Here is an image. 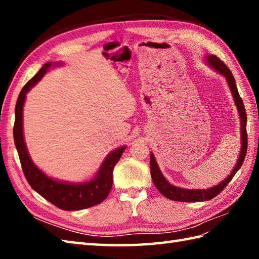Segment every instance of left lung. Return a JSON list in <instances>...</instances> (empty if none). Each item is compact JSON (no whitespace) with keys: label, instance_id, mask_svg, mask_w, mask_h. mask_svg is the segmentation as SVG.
I'll return each instance as SVG.
<instances>
[{"label":"left lung","instance_id":"obj_1","mask_svg":"<svg viewBox=\"0 0 259 259\" xmlns=\"http://www.w3.org/2000/svg\"><path fill=\"white\" fill-rule=\"evenodd\" d=\"M205 63H207L209 67L216 71L217 73L225 76V79H226L227 84L229 87V90L232 92L234 102L236 104V108H237L239 119H240V139H241L240 145L241 146H240L239 156L237 159V162L235 164V167L233 168V170L230 171V174L227 176V177L222 181V183H219L216 186H212L210 188H207V189H186V188H180V187L171 185L166 178H164V176L160 171V168L158 166L155 156H153L152 152H150V174H151L153 184H155L156 188L170 200L183 201V202H196V201H206V200L212 199L213 197H216L218 194H221L225 187L230 183V180L233 179L235 174L240 169L241 164H243L246 157L247 115H246V110L244 107V102L241 100L237 90V85H236L234 75L232 74V72H230V70L228 69L227 65L223 61H221V60H219L216 56H213V54H207L205 58Z\"/></svg>","mask_w":259,"mask_h":259}]
</instances>
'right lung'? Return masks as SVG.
I'll return each instance as SVG.
<instances>
[{
    "label": "right lung",
    "instance_id": "add662e5",
    "mask_svg": "<svg viewBox=\"0 0 259 259\" xmlns=\"http://www.w3.org/2000/svg\"><path fill=\"white\" fill-rule=\"evenodd\" d=\"M63 65L62 62H48L21 90L15 106L13 138L27 183L38 195L63 210H81L102 202L109 195L113 184V168L122 156L126 146L112 150L103 159L100 168L90 180L82 183L54 179L32 161L24 140L23 107L26 93L40 81L49 69Z\"/></svg>",
    "mask_w": 259,
    "mask_h": 259
}]
</instances>
